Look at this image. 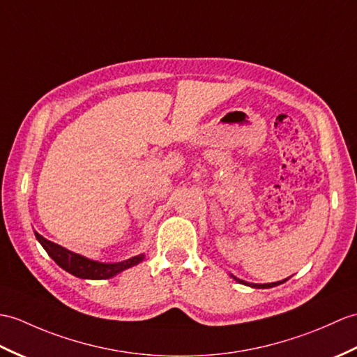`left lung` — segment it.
<instances>
[{
  "instance_id": "1",
  "label": "left lung",
  "mask_w": 357,
  "mask_h": 357,
  "mask_svg": "<svg viewBox=\"0 0 357 357\" xmlns=\"http://www.w3.org/2000/svg\"><path fill=\"white\" fill-rule=\"evenodd\" d=\"M229 277H233L236 281H238V283L246 284V286L254 287V289H269V287H275V286H278V284H281V283H284V281L289 280V278H286V280H283V281H277V283H268V284H255V283H246V281H243V280H238L237 277L233 275V273H229Z\"/></svg>"
}]
</instances>
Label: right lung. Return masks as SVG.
I'll return each instance as SVG.
<instances>
[{
	"mask_svg": "<svg viewBox=\"0 0 357 357\" xmlns=\"http://www.w3.org/2000/svg\"><path fill=\"white\" fill-rule=\"evenodd\" d=\"M35 236L38 238V242L43 245L47 254L52 257V259L59 264V266L66 271L71 275L82 278V280H106V278H112L117 275V273L126 271L135 264L141 263L144 260V254H139L135 257H130L128 260L117 261V263H103V261H97V260H91L88 257H84L80 254L73 252L66 248L50 242L45 237L38 234L35 231Z\"/></svg>",
	"mask_w": 357,
	"mask_h": 357,
	"instance_id": "add662e5",
	"label": "right lung"
}]
</instances>
